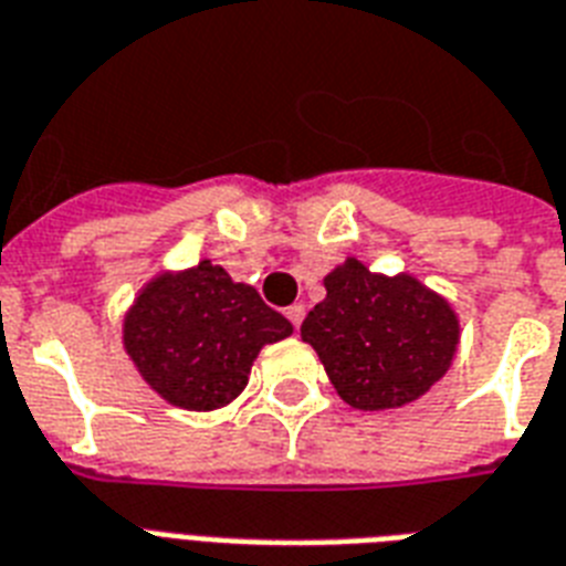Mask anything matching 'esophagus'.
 <instances>
[{"instance_id": "1", "label": "esophagus", "mask_w": 566, "mask_h": 566, "mask_svg": "<svg viewBox=\"0 0 566 566\" xmlns=\"http://www.w3.org/2000/svg\"><path fill=\"white\" fill-rule=\"evenodd\" d=\"M304 315H306V310H304V304H292L286 310V318L292 324H295V327H301V322H304Z\"/></svg>"}]
</instances>
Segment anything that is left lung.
<instances>
[{
  "label": "left lung",
  "instance_id": "left-lung-1",
  "mask_svg": "<svg viewBox=\"0 0 566 566\" xmlns=\"http://www.w3.org/2000/svg\"><path fill=\"white\" fill-rule=\"evenodd\" d=\"M327 297L301 324L304 343L357 410H387L424 396L458 352V318L419 280L371 274L345 260L324 277Z\"/></svg>",
  "mask_w": 566,
  "mask_h": 566
}]
</instances>
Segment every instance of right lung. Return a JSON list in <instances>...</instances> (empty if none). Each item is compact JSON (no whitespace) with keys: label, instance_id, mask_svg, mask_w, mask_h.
<instances>
[{"label":"right lung","instance_id":"add662e5","mask_svg":"<svg viewBox=\"0 0 566 566\" xmlns=\"http://www.w3.org/2000/svg\"><path fill=\"white\" fill-rule=\"evenodd\" d=\"M292 324L260 292L212 262L161 274L124 322L126 354L165 401L186 410L230 405L262 345L280 343Z\"/></svg>","mask_w":566,"mask_h":566}]
</instances>
